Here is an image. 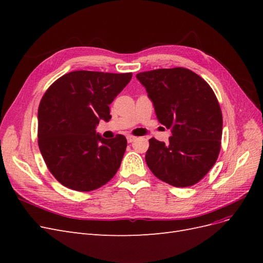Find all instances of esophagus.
I'll list each match as a JSON object with an SVG mask.
<instances>
[{
	"label": "esophagus",
	"mask_w": 263,
	"mask_h": 263,
	"mask_svg": "<svg viewBox=\"0 0 263 263\" xmlns=\"http://www.w3.org/2000/svg\"><path fill=\"white\" fill-rule=\"evenodd\" d=\"M127 138V141H128V142H133L134 140H136V136H133V135H128V136H127L126 137Z\"/></svg>",
	"instance_id": "1"
}]
</instances>
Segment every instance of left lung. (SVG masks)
<instances>
[{"instance_id": "1", "label": "left lung", "mask_w": 263, "mask_h": 263, "mask_svg": "<svg viewBox=\"0 0 263 263\" xmlns=\"http://www.w3.org/2000/svg\"><path fill=\"white\" fill-rule=\"evenodd\" d=\"M136 77L146 87L159 122L171 129L168 144L149 139L147 165L170 185L196 184L220 151L222 115L216 95L204 79L186 68L156 69Z\"/></svg>"}]
</instances>
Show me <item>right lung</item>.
<instances>
[{
    "instance_id": "right-lung-1",
    "label": "right lung",
    "mask_w": 263,
    "mask_h": 263,
    "mask_svg": "<svg viewBox=\"0 0 263 263\" xmlns=\"http://www.w3.org/2000/svg\"><path fill=\"white\" fill-rule=\"evenodd\" d=\"M133 77L72 71L55 80L38 107V146L47 168L62 185L89 192L112 179L127 147L123 135L104 139L95 132L108 122L109 104Z\"/></svg>"
}]
</instances>
